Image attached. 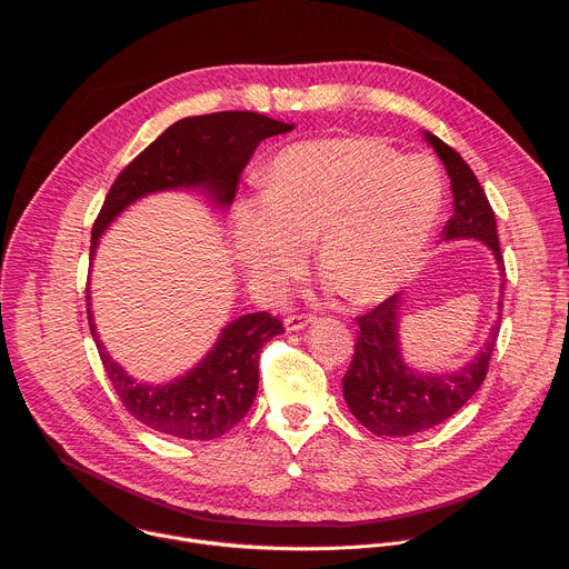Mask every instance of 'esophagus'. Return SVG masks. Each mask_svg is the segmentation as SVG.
<instances>
[{
  "label": "esophagus",
  "mask_w": 569,
  "mask_h": 569,
  "mask_svg": "<svg viewBox=\"0 0 569 569\" xmlns=\"http://www.w3.org/2000/svg\"><path fill=\"white\" fill-rule=\"evenodd\" d=\"M310 321H312L310 315H290V317L286 319V331H290V333L303 331Z\"/></svg>",
  "instance_id": "obj_1"
}]
</instances>
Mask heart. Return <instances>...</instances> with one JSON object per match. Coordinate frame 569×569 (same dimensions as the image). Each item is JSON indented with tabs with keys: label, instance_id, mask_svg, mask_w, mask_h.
Listing matches in <instances>:
<instances>
[{
	"label": "heart",
	"instance_id": "heart-1",
	"mask_svg": "<svg viewBox=\"0 0 569 569\" xmlns=\"http://www.w3.org/2000/svg\"><path fill=\"white\" fill-rule=\"evenodd\" d=\"M263 182L266 198L238 202L229 224L248 283L277 292L317 238L319 272L353 303H378L419 272L443 200L430 159L360 137L292 143Z\"/></svg>",
	"mask_w": 569,
	"mask_h": 569
}]
</instances>
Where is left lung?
I'll use <instances>...</instances> for the list:
<instances>
[{"label":"left lung","mask_w":569,"mask_h":569,"mask_svg":"<svg viewBox=\"0 0 569 569\" xmlns=\"http://www.w3.org/2000/svg\"><path fill=\"white\" fill-rule=\"evenodd\" d=\"M426 141L443 161L452 191V218L443 229L446 240H479L491 250L500 270V303L505 297V261L500 254L496 213L486 200L475 173L457 150L432 132ZM405 299L391 295L371 312L358 317V342L351 367L342 380L345 400L351 415L373 435L410 437L435 428L459 412L481 387L500 333V319L477 356L455 371L426 373L402 360L400 317Z\"/></svg>","instance_id":"8db88e82"}]
</instances>
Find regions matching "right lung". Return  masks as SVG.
Returning <instances> with one entry per match:
<instances>
[{"label":"right lung","mask_w":569,"mask_h":569,"mask_svg":"<svg viewBox=\"0 0 569 569\" xmlns=\"http://www.w3.org/2000/svg\"><path fill=\"white\" fill-rule=\"evenodd\" d=\"M292 126L257 112H216L187 117L161 132L114 180L92 227L90 266L106 229L137 200L161 191H200L211 209L233 202L236 184L257 146ZM90 331L106 373L123 408L146 428L189 441H209L229 432L252 408L259 389V356L266 342L283 333L270 312H250L222 327L207 356L169 382L132 378L99 338L88 288Z\"/></svg>","instance_id":"obj_1"}]
</instances>
